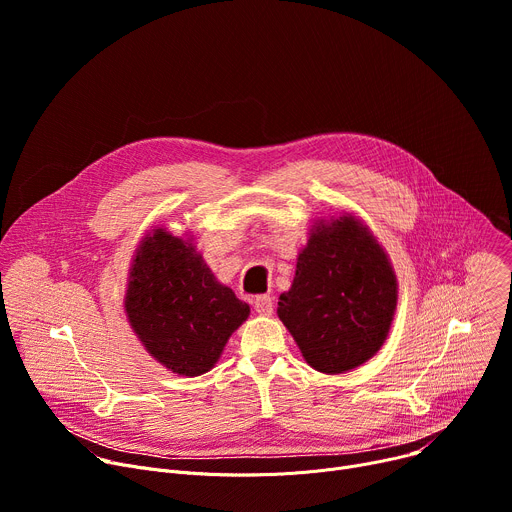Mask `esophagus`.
I'll return each instance as SVG.
<instances>
[{"label": "esophagus", "instance_id": "34e87169", "mask_svg": "<svg viewBox=\"0 0 512 512\" xmlns=\"http://www.w3.org/2000/svg\"><path fill=\"white\" fill-rule=\"evenodd\" d=\"M253 306H255V310H257L259 314H265V316L273 312V300H271V296H267V294L257 296V298L253 300Z\"/></svg>", "mask_w": 512, "mask_h": 512}]
</instances>
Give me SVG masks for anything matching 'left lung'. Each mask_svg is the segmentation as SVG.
Returning <instances> with one entry per match:
<instances>
[{
  "mask_svg": "<svg viewBox=\"0 0 512 512\" xmlns=\"http://www.w3.org/2000/svg\"><path fill=\"white\" fill-rule=\"evenodd\" d=\"M396 310V277L386 253L353 216L312 230L277 314L304 359L343 374L378 353Z\"/></svg>",
  "mask_w": 512,
  "mask_h": 512,
  "instance_id": "1",
  "label": "left lung"
}]
</instances>
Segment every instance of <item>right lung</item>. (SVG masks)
<instances>
[{"mask_svg": "<svg viewBox=\"0 0 512 512\" xmlns=\"http://www.w3.org/2000/svg\"><path fill=\"white\" fill-rule=\"evenodd\" d=\"M126 314L157 361L194 378L218 361L249 304L216 282L192 245L157 228L132 263Z\"/></svg>", "mask_w": 512, "mask_h": 512, "instance_id": "1", "label": "right lung"}]
</instances>
